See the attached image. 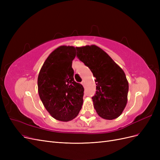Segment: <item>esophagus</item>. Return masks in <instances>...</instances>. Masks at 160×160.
Wrapping results in <instances>:
<instances>
[{
  "label": "esophagus",
  "mask_w": 160,
  "mask_h": 160,
  "mask_svg": "<svg viewBox=\"0 0 160 160\" xmlns=\"http://www.w3.org/2000/svg\"><path fill=\"white\" fill-rule=\"evenodd\" d=\"M81 83L82 85H83L84 86V85H85V81H84V80H83V81H81Z\"/></svg>",
  "instance_id": "34e87169"
}]
</instances>
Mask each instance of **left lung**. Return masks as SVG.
Listing matches in <instances>:
<instances>
[{
  "instance_id": "1",
  "label": "left lung",
  "mask_w": 160,
  "mask_h": 160,
  "mask_svg": "<svg viewBox=\"0 0 160 160\" xmlns=\"http://www.w3.org/2000/svg\"><path fill=\"white\" fill-rule=\"evenodd\" d=\"M77 57L88 67L95 77L94 108L103 119L111 120L122 113L127 104L128 82L124 71L99 47H76Z\"/></svg>"
}]
</instances>
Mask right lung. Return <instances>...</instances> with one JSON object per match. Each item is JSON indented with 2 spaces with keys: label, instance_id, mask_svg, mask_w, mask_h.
<instances>
[{
  "label": "right lung",
  "instance_id": "add662e5",
  "mask_svg": "<svg viewBox=\"0 0 160 160\" xmlns=\"http://www.w3.org/2000/svg\"><path fill=\"white\" fill-rule=\"evenodd\" d=\"M76 49L61 46L45 61L38 76V91L45 108L55 119L68 122L79 114L84 88L74 80L72 60Z\"/></svg>",
  "mask_w": 160,
  "mask_h": 160
}]
</instances>
